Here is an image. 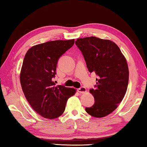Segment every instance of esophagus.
I'll list each match as a JSON object with an SVG mask.
<instances>
[{
  "instance_id": "esophagus-1",
  "label": "esophagus",
  "mask_w": 147,
  "mask_h": 147,
  "mask_svg": "<svg viewBox=\"0 0 147 147\" xmlns=\"http://www.w3.org/2000/svg\"><path fill=\"white\" fill-rule=\"evenodd\" d=\"M78 92L80 94H84V93H85V92H86V88L84 87H81V88H78Z\"/></svg>"
}]
</instances>
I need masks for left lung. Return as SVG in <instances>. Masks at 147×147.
I'll list each match as a JSON object with an SVG mask.
<instances>
[{
    "label": "left lung",
    "mask_w": 147,
    "mask_h": 147,
    "mask_svg": "<svg viewBox=\"0 0 147 147\" xmlns=\"http://www.w3.org/2000/svg\"><path fill=\"white\" fill-rule=\"evenodd\" d=\"M75 43L83 54L88 71L98 76L95 88L90 90L95 102L86 111L94 117H104L116 110L125 95L129 78L127 61L110 40L88 37L78 39Z\"/></svg>",
    "instance_id": "1"
}]
</instances>
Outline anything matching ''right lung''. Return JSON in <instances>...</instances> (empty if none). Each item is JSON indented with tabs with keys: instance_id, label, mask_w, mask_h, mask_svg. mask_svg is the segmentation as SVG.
<instances>
[{
	"instance_id": "1",
	"label": "right lung",
	"mask_w": 147,
	"mask_h": 147,
	"mask_svg": "<svg viewBox=\"0 0 147 147\" xmlns=\"http://www.w3.org/2000/svg\"><path fill=\"white\" fill-rule=\"evenodd\" d=\"M74 44V39L48 41L33 46L25 54L20 74L22 90L32 108L45 118L61 116L68 98L76 92L53 82L58 60Z\"/></svg>"
}]
</instances>
